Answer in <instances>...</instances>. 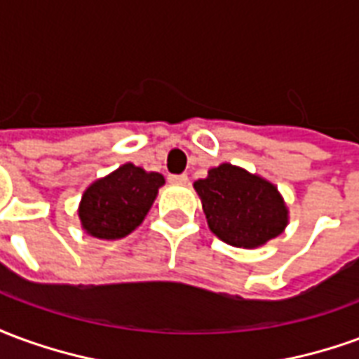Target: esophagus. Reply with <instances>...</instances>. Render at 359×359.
Masks as SVG:
<instances>
[{
	"label": "esophagus",
	"instance_id": "esophagus-1",
	"mask_svg": "<svg viewBox=\"0 0 359 359\" xmlns=\"http://www.w3.org/2000/svg\"><path fill=\"white\" fill-rule=\"evenodd\" d=\"M169 182L171 184H187L188 177L187 175H169Z\"/></svg>",
	"mask_w": 359,
	"mask_h": 359
}]
</instances>
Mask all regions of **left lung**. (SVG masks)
<instances>
[{
    "label": "left lung",
    "instance_id": "obj_1",
    "mask_svg": "<svg viewBox=\"0 0 359 359\" xmlns=\"http://www.w3.org/2000/svg\"><path fill=\"white\" fill-rule=\"evenodd\" d=\"M208 225L236 248H256L283 233L286 205L267 180L241 167L223 163L194 182Z\"/></svg>",
    "mask_w": 359,
    "mask_h": 359
}]
</instances>
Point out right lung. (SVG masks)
Instances as JSON below:
<instances>
[{
  "mask_svg": "<svg viewBox=\"0 0 359 359\" xmlns=\"http://www.w3.org/2000/svg\"><path fill=\"white\" fill-rule=\"evenodd\" d=\"M163 182L159 172H146L133 163L118 167L84 192L79 211L82 226L95 238H123L144 221Z\"/></svg>",
  "mask_w": 359,
  "mask_h": 359,
  "instance_id": "obj_1",
  "label": "right lung"
}]
</instances>
